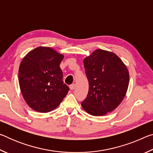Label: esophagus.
<instances>
[{"label":"esophagus","instance_id":"34e87169","mask_svg":"<svg viewBox=\"0 0 153 153\" xmlns=\"http://www.w3.org/2000/svg\"><path fill=\"white\" fill-rule=\"evenodd\" d=\"M75 88H76V84H71L69 86V88H70L71 90H73L75 89Z\"/></svg>","mask_w":153,"mask_h":153}]
</instances>
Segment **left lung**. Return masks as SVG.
<instances>
[{"mask_svg": "<svg viewBox=\"0 0 153 153\" xmlns=\"http://www.w3.org/2000/svg\"><path fill=\"white\" fill-rule=\"evenodd\" d=\"M84 65L89 90L82 108L94 116L115 110L128 90L129 76L126 65L115 53L102 49L85 58Z\"/></svg>", "mask_w": 153, "mask_h": 153, "instance_id": "1", "label": "left lung"}]
</instances>
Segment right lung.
Wrapping results in <instances>:
<instances>
[{"label": "right lung", "instance_id": "obj_1", "mask_svg": "<svg viewBox=\"0 0 153 153\" xmlns=\"http://www.w3.org/2000/svg\"><path fill=\"white\" fill-rule=\"evenodd\" d=\"M64 56L53 48L39 46L21 62L19 84L25 102L40 113H48L61 104L69 87L63 81L60 63Z\"/></svg>", "mask_w": 153, "mask_h": 153}]
</instances>
